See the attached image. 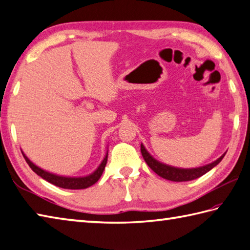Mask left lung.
<instances>
[{"label": "left lung", "mask_w": 250, "mask_h": 250, "mask_svg": "<svg viewBox=\"0 0 250 250\" xmlns=\"http://www.w3.org/2000/svg\"><path fill=\"white\" fill-rule=\"evenodd\" d=\"M140 150H141V154H142V156H144V159L147 164V166H149L151 169L155 172V174H157L162 178H164V179L170 180V181H176V182L194 180V179H196V178L205 175L206 172H208L210 169H212V168L216 165H218L226 155V153L222 154L218 160H216L215 162H212V163H210V164H207L205 166L197 167V168H187V169H185V168H178V167L163 164V163L155 160L154 157L146 151L145 146L142 144H141Z\"/></svg>", "instance_id": "8db88e82"}]
</instances>
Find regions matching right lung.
Listing matches in <instances>:
<instances>
[{
	"label": "right lung",
	"mask_w": 250,
	"mask_h": 250,
	"mask_svg": "<svg viewBox=\"0 0 250 250\" xmlns=\"http://www.w3.org/2000/svg\"><path fill=\"white\" fill-rule=\"evenodd\" d=\"M22 152V151H21ZM22 155L24 157L25 162L28 163V165L31 167V169L35 172V174L42 177L44 180L48 181L52 185L62 188V189H70V190H80V189H86L90 186L95 185V183L99 180V178L103 175L104 170V167L106 165V161H108V153L105 154L104 159L101 162V164L98 166V168L88 176L85 177H64V176H58L56 174H52V172L46 171L42 169V168L34 165L33 163L28 159V156L22 152Z\"/></svg>",
	"instance_id": "1"
}]
</instances>
